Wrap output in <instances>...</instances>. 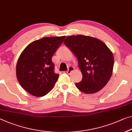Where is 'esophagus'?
Returning <instances> with one entry per match:
<instances>
[{"label": "esophagus", "instance_id": "1", "mask_svg": "<svg viewBox=\"0 0 132 132\" xmlns=\"http://www.w3.org/2000/svg\"><path fill=\"white\" fill-rule=\"evenodd\" d=\"M74 70V68L73 67H70L68 68V70L67 71V73L68 74H70L71 72L73 71Z\"/></svg>", "mask_w": 132, "mask_h": 132}]
</instances>
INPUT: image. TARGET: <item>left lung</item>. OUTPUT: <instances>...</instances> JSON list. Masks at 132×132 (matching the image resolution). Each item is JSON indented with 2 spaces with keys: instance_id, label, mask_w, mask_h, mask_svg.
Segmentation results:
<instances>
[{
  "instance_id": "obj_1",
  "label": "left lung",
  "mask_w": 132,
  "mask_h": 132,
  "mask_svg": "<svg viewBox=\"0 0 132 132\" xmlns=\"http://www.w3.org/2000/svg\"><path fill=\"white\" fill-rule=\"evenodd\" d=\"M64 44L73 52L78 61L82 79L76 83L78 90L86 94L98 92L110 80L114 65V57L102 41L92 36H70Z\"/></svg>"
}]
</instances>
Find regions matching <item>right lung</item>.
I'll use <instances>...</instances> for the list:
<instances>
[{
  "instance_id": "1",
  "label": "right lung",
  "mask_w": 132,
  "mask_h": 132,
  "mask_svg": "<svg viewBox=\"0 0 132 132\" xmlns=\"http://www.w3.org/2000/svg\"><path fill=\"white\" fill-rule=\"evenodd\" d=\"M65 38L44 37L31 42L21 53L16 64V76L29 94L44 96L53 88L59 75L54 72L51 58Z\"/></svg>"
}]
</instances>
